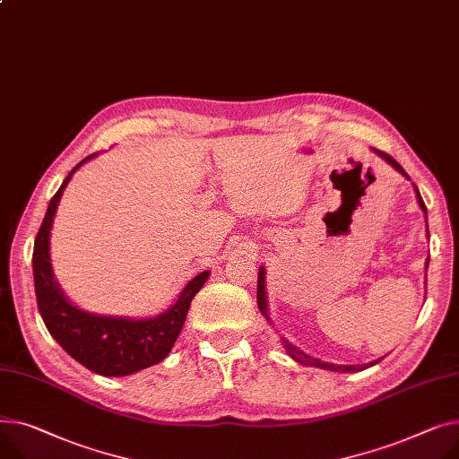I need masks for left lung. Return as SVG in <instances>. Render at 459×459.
I'll return each mask as SVG.
<instances>
[{
    "mask_svg": "<svg viewBox=\"0 0 459 459\" xmlns=\"http://www.w3.org/2000/svg\"><path fill=\"white\" fill-rule=\"evenodd\" d=\"M375 152L377 155H380L382 159H385L394 169H399L404 177H408V173L403 169V166L396 162L393 157H389L387 152H384V151H380V149H375ZM410 178V177H408ZM413 188H415V194H417V201H419V206L422 208V212H424V216H426V206H424V201H422V197H420V194H419V188L413 185ZM426 234H429V218H426ZM426 267H429V260H426ZM264 274H265V271H264V267H260V273H258V295H256V302H258V308H260V312H262V316L269 321V314H267V302H265V281H264ZM282 345H284V349H286V352L295 359V361H299V363H302V365H314V368H319V369H328V371H342V373H356V371H361V369H368L369 365H375V363H378L380 359H377V361H371V363H368V365H333V363H326V361H321V359H316V358H312V356H308V354H304L302 351H299L297 347H293L290 342H286L284 338H282Z\"/></svg>",
    "mask_w": 459,
    "mask_h": 459,
    "instance_id": "1",
    "label": "left lung"
}]
</instances>
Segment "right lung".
<instances>
[{
    "label": "right lung",
    "mask_w": 459,
    "mask_h": 459,
    "mask_svg": "<svg viewBox=\"0 0 459 459\" xmlns=\"http://www.w3.org/2000/svg\"><path fill=\"white\" fill-rule=\"evenodd\" d=\"M96 155L98 152H91L81 160L49 201L44 221L35 238V293L46 328L74 359L91 373L103 377H126L151 368L169 354L182 325L186 321L192 299L208 279V271H203L192 279L173 307L155 319L133 321L103 317L72 307L53 281L49 264V230L60 195H63L74 171Z\"/></svg>",
    "instance_id": "1"
}]
</instances>
